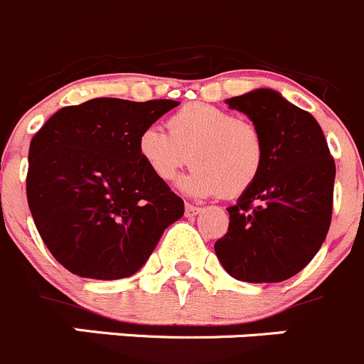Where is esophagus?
Listing matches in <instances>:
<instances>
[{
	"mask_svg": "<svg viewBox=\"0 0 364 364\" xmlns=\"http://www.w3.org/2000/svg\"><path fill=\"white\" fill-rule=\"evenodd\" d=\"M200 213V208H196V205L193 204H186V216L188 218H193V216H196Z\"/></svg>",
	"mask_w": 364,
	"mask_h": 364,
	"instance_id": "1",
	"label": "esophagus"
}]
</instances>
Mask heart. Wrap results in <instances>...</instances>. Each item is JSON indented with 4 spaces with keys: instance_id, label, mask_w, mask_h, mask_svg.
<instances>
[{
    "instance_id": "1",
    "label": "heart",
    "mask_w": 364,
    "mask_h": 364,
    "mask_svg": "<svg viewBox=\"0 0 364 364\" xmlns=\"http://www.w3.org/2000/svg\"><path fill=\"white\" fill-rule=\"evenodd\" d=\"M168 132L149 126L139 135L142 164L160 182H173L191 162L182 189L195 196L222 193L228 198L255 186L265 164V141L258 126L229 109L189 102L166 122Z\"/></svg>"
}]
</instances>
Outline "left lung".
Returning a JSON list of instances; mask_svg holds the SVG:
<instances>
[{
	"label": "left lung",
	"mask_w": 364,
	"mask_h": 364,
	"mask_svg": "<svg viewBox=\"0 0 364 364\" xmlns=\"http://www.w3.org/2000/svg\"><path fill=\"white\" fill-rule=\"evenodd\" d=\"M228 105L259 128L265 164L255 186L228 208L229 229L215 243L216 256L240 282H285L325 242L336 162L314 117L274 90H255Z\"/></svg>",
	"instance_id": "left-lung-1"
}]
</instances>
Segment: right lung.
Listing matches in <instances>:
<instances>
[{
    "label": "right lung",
    "mask_w": 364,
    "mask_h": 364,
    "mask_svg": "<svg viewBox=\"0 0 364 364\" xmlns=\"http://www.w3.org/2000/svg\"><path fill=\"white\" fill-rule=\"evenodd\" d=\"M178 105L99 97L53 113L30 142L26 200L52 256L81 278L119 279L146 263L184 200L142 164L136 141Z\"/></svg>",
    "instance_id": "add662e5"
}]
</instances>
